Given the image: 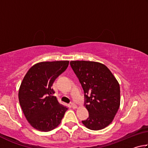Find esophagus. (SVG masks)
<instances>
[{
	"label": "esophagus",
	"mask_w": 148,
	"mask_h": 148,
	"mask_svg": "<svg viewBox=\"0 0 148 148\" xmlns=\"http://www.w3.org/2000/svg\"><path fill=\"white\" fill-rule=\"evenodd\" d=\"M71 106H72V108H73V109H76V108H77V105H76V104L73 103V102H72V103H71Z\"/></svg>",
	"instance_id": "1"
}]
</instances>
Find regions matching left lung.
<instances>
[{
    "label": "left lung",
    "mask_w": 148,
    "mask_h": 148,
    "mask_svg": "<svg viewBox=\"0 0 148 148\" xmlns=\"http://www.w3.org/2000/svg\"><path fill=\"white\" fill-rule=\"evenodd\" d=\"M70 64L83 87L89 112V117L82 123L93 131L108 126L120 106V87L116 77L99 62L72 61Z\"/></svg>",
    "instance_id": "left-lung-1"
}]
</instances>
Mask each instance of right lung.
<instances>
[{
    "mask_svg": "<svg viewBox=\"0 0 148 148\" xmlns=\"http://www.w3.org/2000/svg\"><path fill=\"white\" fill-rule=\"evenodd\" d=\"M69 64V61L38 62L24 76L19 89V101L27 120L35 129L47 132L56 128L69 109L53 96L51 87Z\"/></svg>",
    "mask_w": 148,
    "mask_h": 148,
    "instance_id": "obj_1",
    "label": "right lung"
}]
</instances>
